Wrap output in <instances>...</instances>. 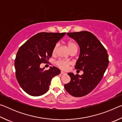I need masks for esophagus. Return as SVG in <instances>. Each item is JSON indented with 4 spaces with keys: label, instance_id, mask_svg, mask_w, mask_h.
I'll return each mask as SVG.
<instances>
[{
    "label": "esophagus",
    "instance_id": "1",
    "mask_svg": "<svg viewBox=\"0 0 122 122\" xmlns=\"http://www.w3.org/2000/svg\"><path fill=\"white\" fill-rule=\"evenodd\" d=\"M61 74H62V75H65V74H66L65 72H64L63 71H61Z\"/></svg>",
    "mask_w": 122,
    "mask_h": 122
}]
</instances>
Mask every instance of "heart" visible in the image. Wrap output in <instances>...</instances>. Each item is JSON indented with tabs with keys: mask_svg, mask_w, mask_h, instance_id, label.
Returning a JSON list of instances; mask_svg holds the SVG:
<instances>
[{
	"mask_svg": "<svg viewBox=\"0 0 122 122\" xmlns=\"http://www.w3.org/2000/svg\"><path fill=\"white\" fill-rule=\"evenodd\" d=\"M67 45L70 51L73 50L74 48H77V46L75 42L73 41H68L67 42ZM57 47V45L56 44L55 46L54 47L53 49V53L54 54L56 52V49ZM71 62L67 60H62L60 59L57 60L56 61V65L58 67L61 69L63 70H66L68 68V67H69V66L71 65Z\"/></svg>",
	"mask_w": 122,
	"mask_h": 122,
	"instance_id": "obj_1",
	"label": "heart"
}]
</instances>
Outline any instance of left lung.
I'll use <instances>...</instances> for the list:
<instances>
[{"mask_svg":"<svg viewBox=\"0 0 122 122\" xmlns=\"http://www.w3.org/2000/svg\"><path fill=\"white\" fill-rule=\"evenodd\" d=\"M79 45L80 56L75 69L83 71L82 75L68 74L71 81L65 84L66 90L74 97H82L90 92L103 78L109 64L107 50L94 35L88 31L68 33Z\"/></svg>","mask_w":122,"mask_h":122,"instance_id":"left-lung-1","label":"left lung"}]
</instances>
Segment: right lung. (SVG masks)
Instances as JSON below:
<instances>
[{
    "instance_id": "obj_1",
    "label": "right lung",
    "mask_w": 122,
    "mask_h": 122,
    "mask_svg": "<svg viewBox=\"0 0 122 122\" xmlns=\"http://www.w3.org/2000/svg\"><path fill=\"white\" fill-rule=\"evenodd\" d=\"M66 33L41 32L31 37L20 47L14 62L15 76L20 86L33 96L44 94L48 90L51 80L60 74L55 67L45 71L40 64L48 63L54 47Z\"/></svg>"
}]
</instances>
